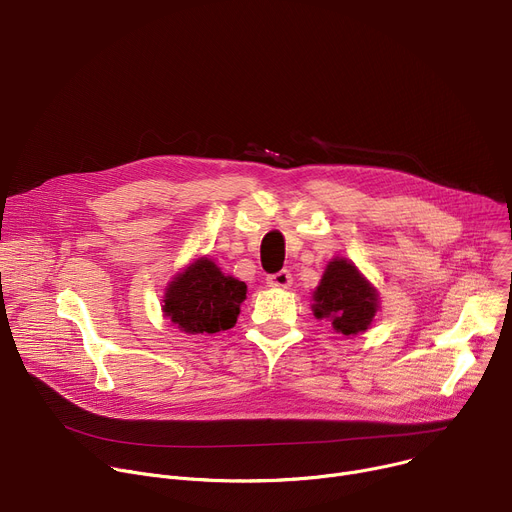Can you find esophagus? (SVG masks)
<instances>
[{
	"instance_id": "esophagus-1",
	"label": "esophagus",
	"mask_w": 512,
	"mask_h": 512,
	"mask_svg": "<svg viewBox=\"0 0 512 512\" xmlns=\"http://www.w3.org/2000/svg\"><path fill=\"white\" fill-rule=\"evenodd\" d=\"M267 284H269L271 288H290V284H292V273H290L288 269L271 273V275H267Z\"/></svg>"
}]
</instances>
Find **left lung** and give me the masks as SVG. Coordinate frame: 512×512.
<instances>
[{"instance_id":"obj_1","label":"left lung","mask_w":512,"mask_h":512,"mask_svg":"<svg viewBox=\"0 0 512 512\" xmlns=\"http://www.w3.org/2000/svg\"><path fill=\"white\" fill-rule=\"evenodd\" d=\"M314 316L333 322L343 335L363 333L378 312V292L347 259H333L312 296Z\"/></svg>"}]
</instances>
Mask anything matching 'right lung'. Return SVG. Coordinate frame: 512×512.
I'll list each match as a JSON object with an SVG mask.
<instances>
[{"label":"right lung","mask_w":512,"mask_h":512,"mask_svg":"<svg viewBox=\"0 0 512 512\" xmlns=\"http://www.w3.org/2000/svg\"><path fill=\"white\" fill-rule=\"evenodd\" d=\"M245 298V282L224 275L214 261L200 257L173 277L163 312L185 333L214 335L235 327Z\"/></svg>","instance_id":"obj_1"}]
</instances>
